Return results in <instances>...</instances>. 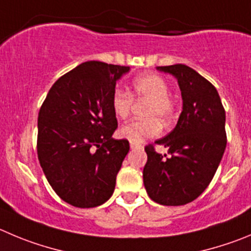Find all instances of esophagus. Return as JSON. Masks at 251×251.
Instances as JSON below:
<instances>
[{
	"label": "esophagus",
	"mask_w": 251,
	"mask_h": 251,
	"mask_svg": "<svg viewBox=\"0 0 251 251\" xmlns=\"http://www.w3.org/2000/svg\"><path fill=\"white\" fill-rule=\"evenodd\" d=\"M130 147H131V150H141L142 149L141 145L133 144V142H130Z\"/></svg>",
	"instance_id": "esophagus-1"
}]
</instances>
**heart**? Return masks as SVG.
I'll use <instances>...</instances> for the list:
<instances>
[{"label":"heart","mask_w":251,"mask_h":251,"mask_svg":"<svg viewBox=\"0 0 251 251\" xmlns=\"http://www.w3.org/2000/svg\"><path fill=\"white\" fill-rule=\"evenodd\" d=\"M170 85L162 76L154 73H145L131 81L128 94L123 90L114 91L111 109L119 120L128 118L132 107V100L147 99L145 107L146 119L135 120L120 128V136L133 144L158 136L162 132V124L157 118L167 121L175 116L176 105L168 97Z\"/></svg>","instance_id":"1"}]
</instances>
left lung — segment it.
<instances>
[{
	"label": "left lung",
	"mask_w": 251,
	"mask_h": 251,
	"mask_svg": "<svg viewBox=\"0 0 251 251\" xmlns=\"http://www.w3.org/2000/svg\"><path fill=\"white\" fill-rule=\"evenodd\" d=\"M177 78L183 107L176 127L154 145L167 147L170 156L147 145L144 184L153 202L183 205L204 192L214 177L226 146V110L217 89L184 64L157 67Z\"/></svg>",
	"instance_id": "left-lung-1"
}]
</instances>
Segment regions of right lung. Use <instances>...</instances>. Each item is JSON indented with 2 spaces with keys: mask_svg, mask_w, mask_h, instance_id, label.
<instances>
[{
  "mask_svg": "<svg viewBox=\"0 0 251 251\" xmlns=\"http://www.w3.org/2000/svg\"><path fill=\"white\" fill-rule=\"evenodd\" d=\"M128 67L85 62L60 76L38 114L37 152L51 188L78 208L101 205L112 196L127 140H114L111 109L116 81Z\"/></svg>",
  "mask_w": 251,
  "mask_h": 251,
  "instance_id": "add662e5",
  "label": "right lung"
}]
</instances>
